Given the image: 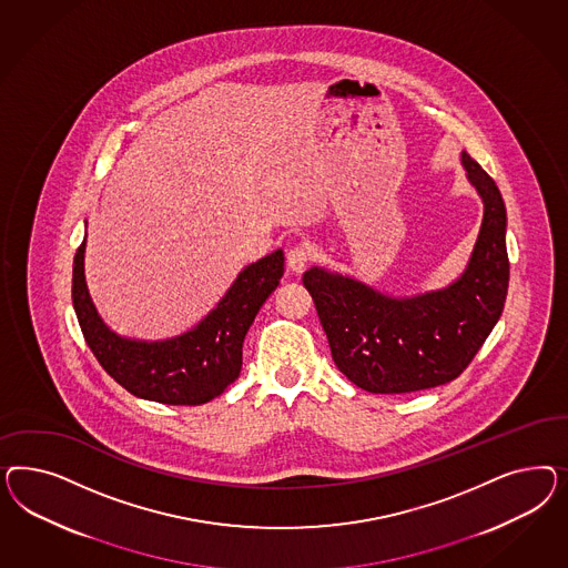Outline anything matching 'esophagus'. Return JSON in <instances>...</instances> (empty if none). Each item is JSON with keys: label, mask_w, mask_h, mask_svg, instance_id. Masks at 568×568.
I'll return each instance as SVG.
<instances>
[{"label": "esophagus", "mask_w": 568, "mask_h": 568, "mask_svg": "<svg viewBox=\"0 0 568 568\" xmlns=\"http://www.w3.org/2000/svg\"><path fill=\"white\" fill-rule=\"evenodd\" d=\"M310 260V247L306 243H297L287 252V266L293 273H302Z\"/></svg>", "instance_id": "esophagus-1"}]
</instances>
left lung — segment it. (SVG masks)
<instances>
[{"instance_id": "obj_1", "label": "left lung", "mask_w": 568, "mask_h": 568, "mask_svg": "<svg viewBox=\"0 0 568 568\" xmlns=\"http://www.w3.org/2000/svg\"><path fill=\"white\" fill-rule=\"evenodd\" d=\"M485 204L473 258L442 292L392 300L347 276L304 273L337 368L371 394H410L458 377L496 327L508 293L506 207L494 179L463 154Z\"/></svg>"}]
</instances>
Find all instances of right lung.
<instances>
[{
  "mask_svg": "<svg viewBox=\"0 0 568 568\" xmlns=\"http://www.w3.org/2000/svg\"><path fill=\"white\" fill-rule=\"evenodd\" d=\"M85 240L74 254L72 306L87 345L103 371L129 394L169 406H200L240 377L241 347L266 297L285 273L283 252L247 266L221 304L169 342H131L105 327L89 297L83 271Z\"/></svg>",
  "mask_w": 568,
  "mask_h": 568,
  "instance_id": "add662e5",
  "label": "right lung"
}]
</instances>
